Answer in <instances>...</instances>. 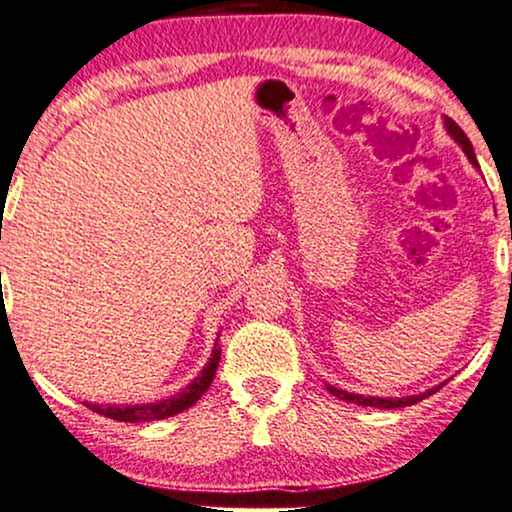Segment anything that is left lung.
<instances>
[{"mask_svg":"<svg viewBox=\"0 0 512 512\" xmlns=\"http://www.w3.org/2000/svg\"><path fill=\"white\" fill-rule=\"evenodd\" d=\"M444 129H447V134L454 138V143H459V148L466 152V157L470 159V164H473L475 169H480V164H477V157H475V150H473V143L468 141V136L463 134L461 126L454 122V119L444 117ZM510 284H512V277H510ZM327 386V390L334 397H338V400H345V402H355L360 404V407H378V409H400V407H409V404H416L421 402L423 397L433 395L440 390L444 383H440V386L430 388L426 390V393H418V395H407V397H364V395H357V393H348V390H341L336 386H329V383H324Z\"/></svg>","mask_w":512,"mask_h":512,"instance_id":"8db88e82","label":"left lung"}]
</instances>
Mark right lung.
<instances>
[{"label": "right lung", "instance_id": "1", "mask_svg": "<svg viewBox=\"0 0 512 512\" xmlns=\"http://www.w3.org/2000/svg\"><path fill=\"white\" fill-rule=\"evenodd\" d=\"M218 362H221V348H218V341L214 343V350H211V357L199 374L192 378V381L185 386L178 395H171L167 400L150 402V404H91L86 402V407L94 409L96 414L108 416L112 421H124V423H143V421H159V418L176 416L192 407L199 397L207 393V388L214 381Z\"/></svg>", "mask_w": 512, "mask_h": 512}]
</instances>
